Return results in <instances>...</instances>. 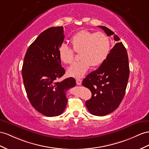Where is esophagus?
Instances as JSON below:
<instances>
[{
  "label": "esophagus",
  "mask_w": 149,
  "mask_h": 149,
  "mask_svg": "<svg viewBox=\"0 0 149 149\" xmlns=\"http://www.w3.org/2000/svg\"><path fill=\"white\" fill-rule=\"evenodd\" d=\"M76 83H77V84L79 85V86L81 85V84H82L81 79H76Z\"/></svg>",
  "instance_id": "1"
}]
</instances>
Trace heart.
I'll return each mask as SVG.
<instances>
[{
    "label": "heart",
    "mask_w": 149,
    "mask_h": 149,
    "mask_svg": "<svg viewBox=\"0 0 149 149\" xmlns=\"http://www.w3.org/2000/svg\"><path fill=\"white\" fill-rule=\"evenodd\" d=\"M70 42L75 52L79 53L81 60L68 67L67 74L74 77H82L90 67H97L104 62L110 50L109 37L102 32L93 33L81 30L72 37ZM60 60L65 64L74 62L75 53L73 49L62 43L58 49Z\"/></svg>",
    "instance_id": "heart-1"
}]
</instances>
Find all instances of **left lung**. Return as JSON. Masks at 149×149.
<instances>
[{"instance_id": "left-lung-1", "label": "left lung", "mask_w": 149, "mask_h": 149, "mask_svg": "<svg viewBox=\"0 0 149 149\" xmlns=\"http://www.w3.org/2000/svg\"><path fill=\"white\" fill-rule=\"evenodd\" d=\"M108 36L114 32L105 26H99ZM118 41L110 50L108 58L97 70L83 80L82 84L92 93V97L86 102L90 113L102 116L118 108L123 100L128 81L130 68L127 52L117 35Z\"/></svg>"}]
</instances>
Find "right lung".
<instances>
[{
    "label": "right lung",
    "instance_id": "1",
    "mask_svg": "<svg viewBox=\"0 0 149 149\" xmlns=\"http://www.w3.org/2000/svg\"><path fill=\"white\" fill-rule=\"evenodd\" d=\"M64 38L62 26L45 30L28 48L22 65V79L29 101L47 116L63 112L68 101L66 91L76 84L73 77L57 82L65 72L58 55Z\"/></svg>",
    "mask_w": 149,
    "mask_h": 149
}]
</instances>
